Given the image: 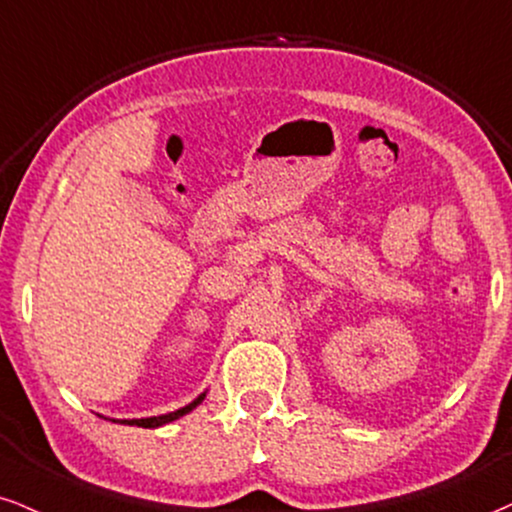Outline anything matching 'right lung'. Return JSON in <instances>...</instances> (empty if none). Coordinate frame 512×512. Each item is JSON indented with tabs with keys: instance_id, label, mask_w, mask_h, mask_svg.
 <instances>
[{
	"instance_id": "add662e5",
	"label": "right lung",
	"mask_w": 512,
	"mask_h": 512,
	"mask_svg": "<svg viewBox=\"0 0 512 512\" xmlns=\"http://www.w3.org/2000/svg\"><path fill=\"white\" fill-rule=\"evenodd\" d=\"M206 399V391L204 394H199L197 399H194L192 403H187L185 408H178V410H173V413H166V415H154V418H132V420H113V422H121V425H137V427H149V430H156V427H163V425H168V422H173V420H178V418H182V415H187V413H192L194 408L199 406L201 401ZM104 418V415H102ZM106 420H111V418H106Z\"/></svg>"
}]
</instances>
